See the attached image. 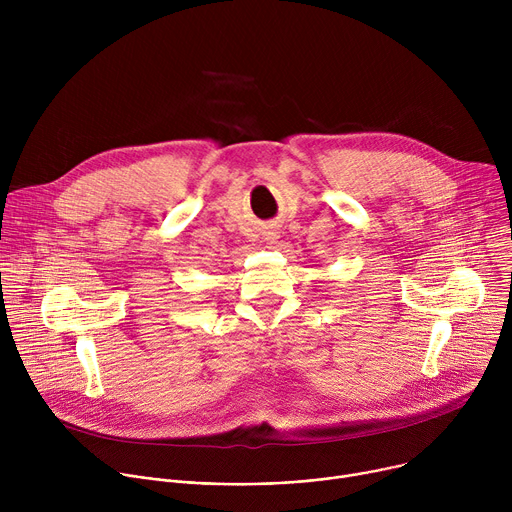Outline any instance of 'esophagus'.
<instances>
[{"label": "esophagus", "instance_id": "1", "mask_svg": "<svg viewBox=\"0 0 512 512\" xmlns=\"http://www.w3.org/2000/svg\"><path fill=\"white\" fill-rule=\"evenodd\" d=\"M265 239H267V241H269V243H275V239H277V235H275V233H267V235H265Z\"/></svg>", "mask_w": 512, "mask_h": 512}]
</instances>
